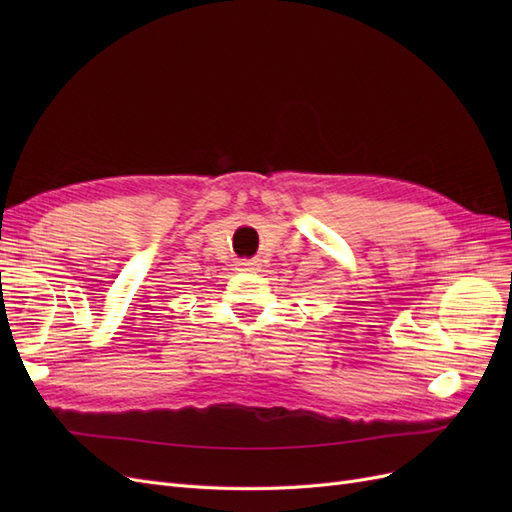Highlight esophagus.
<instances>
[{
	"instance_id": "esophagus-1",
	"label": "esophagus",
	"mask_w": 512,
	"mask_h": 512,
	"mask_svg": "<svg viewBox=\"0 0 512 512\" xmlns=\"http://www.w3.org/2000/svg\"><path fill=\"white\" fill-rule=\"evenodd\" d=\"M237 267H239V271H258V262L256 260H239Z\"/></svg>"
}]
</instances>
